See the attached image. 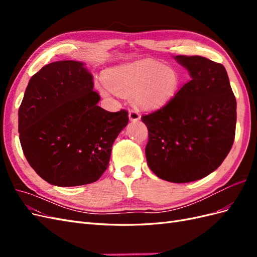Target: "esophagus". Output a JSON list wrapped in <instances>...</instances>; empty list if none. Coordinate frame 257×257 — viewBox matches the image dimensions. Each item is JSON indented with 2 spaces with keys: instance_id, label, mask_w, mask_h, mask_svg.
I'll list each match as a JSON object with an SVG mask.
<instances>
[{
  "instance_id": "obj_1",
  "label": "esophagus",
  "mask_w": 257,
  "mask_h": 257,
  "mask_svg": "<svg viewBox=\"0 0 257 257\" xmlns=\"http://www.w3.org/2000/svg\"><path fill=\"white\" fill-rule=\"evenodd\" d=\"M128 118L132 122H137L141 120V114H139L138 111H136V110H131L128 112Z\"/></svg>"
}]
</instances>
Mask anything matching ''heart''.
<instances>
[{"label": "heart", "mask_w": 257, "mask_h": 257, "mask_svg": "<svg viewBox=\"0 0 257 257\" xmlns=\"http://www.w3.org/2000/svg\"><path fill=\"white\" fill-rule=\"evenodd\" d=\"M104 81L106 84L96 85L103 97L110 98L112 91L121 95L132 94L134 106L153 111L161 109L175 97L181 80L172 66L143 59L107 69Z\"/></svg>", "instance_id": "b5f03b06"}]
</instances>
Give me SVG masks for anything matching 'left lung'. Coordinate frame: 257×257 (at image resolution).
I'll list each match as a JSON object with an SVG mask.
<instances>
[{"label": "left lung", "instance_id": "8db88e82", "mask_svg": "<svg viewBox=\"0 0 257 257\" xmlns=\"http://www.w3.org/2000/svg\"><path fill=\"white\" fill-rule=\"evenodd\" d=\"M191 80L161 109L142 116L148 166L159 178L185 183L219 167L234 143L237 103L227 72L204 57L177 56Z\"/></svg>", "mask_w": 257, "mask_h": 257}]
</instances>
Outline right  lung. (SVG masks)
<instances>
[{
	"label": "right lung",
	"mask_w": 257,
	"mask_h": 257,
	"mask_svg": "<svg viewBox=\"0 0 257 257\" xmlns=\"http://www.w3.org/2000/svg\"><path fill=\"white\" fill-rule=\"evenodd\" d=\"M93 76L83 62L58 61L30 79L18 111V132L29 164L45 181L77 186L97 181L128 113L97 106Z\"/></svg>",
	"instance_id": "1"
}]
</instances>
